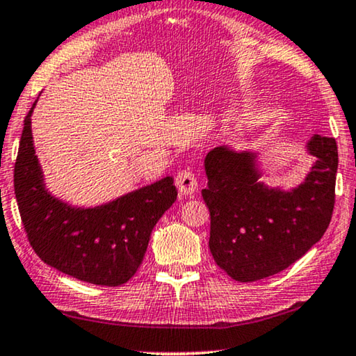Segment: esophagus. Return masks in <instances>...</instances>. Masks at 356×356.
Listing matches in <instances>:
<instances>
[{"label": "esophagus", "instance_id": "esophagus-1", "mask_svg": "<svg viewBox=\"0 0 356 356\" xmlns=\"http://www.w3.org/2000/svg\"><path fill=\"white\" fill-rule=\"evenodd\" d=\"M176 185L179 188L180 195H192L198 188V182H196V177L192 171L185 169V171H180L176 176Z\"/></svg>", "mask_w": 356, "mask_h": 356}]
</instances>
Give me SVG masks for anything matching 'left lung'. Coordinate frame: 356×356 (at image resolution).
<instances>
[{
    "instance_id": "1",
    "label": "left lung",
    "mask_w": 356,
    "mask_h": 356,
    "mask_svg": "<svg viewBox=\"0 0 356 356\" xmlns=\"http://www.w3.org/2000/svg\"><path fill=\"white\" fill-rule=\"evenodd\" d=\"M307 152L315 163L291 190L261 182L256 152L222 145L206 155L201 195L211 214L209 249L230 278L249 283L277 275L325 235L336 196V139L315 134Z\"/></svg>"
}]
</instances>
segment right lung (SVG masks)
<instances>
[{"instance_id":"1","label":"right lung","mask_w":356,"mask_h":356,"mask_svg":"<svg viewBox=\"0 0 356 356\" xmlns=\"http://www.w3.org/2000/svg\"><path fill=\"white\" fill-rule=\"evenodd\" d=\"M24 120L14 192L29 241L42 262L79 281L120 286L144 261L153 227L177 198L171 176L110 203L78 208L47 192L35 155L31 113Z\"/></svg>"}]
</instances>
